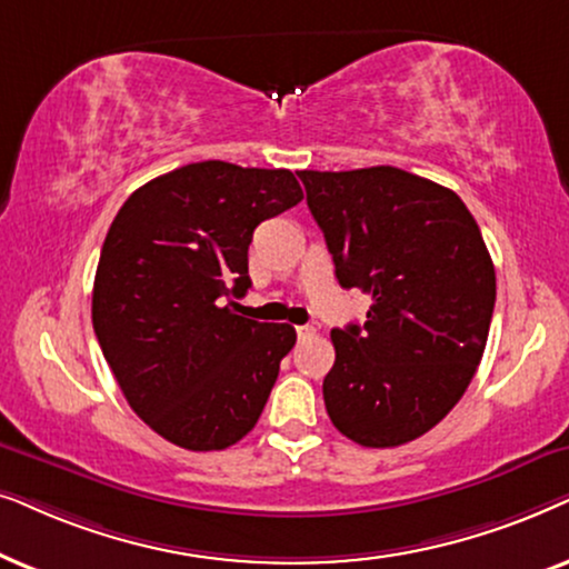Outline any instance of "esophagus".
Instances as JSON below:
<instances>
[{"mask_svg":"<svg viewBox=\"0 0 569 569\" xmlns=\"http://www.w3.org/2000/svg\"><path fill=\"white\" fill-rule=\"evenodd\" d=\"M297 336H299V340L312 338V336H315V328H312V325H299V328H297Z\"/></svg>","mask_w":569,"mask_h":569,"instance_id":"esophagus-1","label":"esophagus"}]
</instances>
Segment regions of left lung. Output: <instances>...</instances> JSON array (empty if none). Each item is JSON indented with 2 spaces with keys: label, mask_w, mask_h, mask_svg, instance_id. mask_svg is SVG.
Segmentation results:
<instances>
[{
  "label": "left lung",
  "mask_w": 569,
  "mask_h": 569,
  "mask_svg": "<svg viewBox=\"0 0 569 569\" xmlns=\"http://www.w3.org/2000/svg\"><path fill=\"white\" fill-rule=\"evenodd\" d=\"M343 289L372 297L363 325L330 332L322 396L361 448L427 435L463 398L495 312L479 223L452 189L396 166L299 171Z\"/></svg>",
  "instance_id": "obj_1"
}]
</instances>
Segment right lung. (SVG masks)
I'll list each match as a JSON object with an SVG mask.
<instances>
[{"label":"right lung","mask_w":569,"mask_h":569,"mask_svg":"<svg viewBox=\"0 0 569 569\" xmlns=\"http://www.w3.org/2000/svg\"><path fill=\"white\" fill-rule=\"evenodd\" d=\"M305 200L289 169L202 161L127 197L106 233L93 330L132 411L184 450H226L260 419L291 325L237 315L257 226Z\"/></svg>","instance_id":"right-lung-1"}]
</instances>
